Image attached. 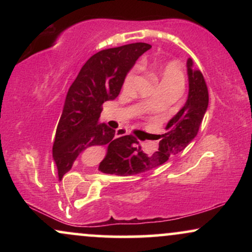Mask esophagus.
I'll return each mask as SVG.
<instances>
[{"label":"esophagus","instance_id":"esophagus-1","mask_svg":"<svg viewBox=\"0 0 252 252\" xmlns=\"http://www.w3.org/2000/svg\"><path fill=\"white\" fill-rule=\"evenodd\" d=\"M128 134H129L128 130L124 129V128H120V129L116 130V137H121V136H126Z\"/></svg>","mask_w":252,"mask_h":252}]
</instances>
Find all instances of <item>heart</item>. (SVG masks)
<instances>
[{
    "label": "heart",
    "mask_w": 252,
    "mask_h": 252,
    "mask_svg": "<svg viewBox=\"0 0 252 252\" xmlns=\"http://www.w3.org/2000/svg\"><path fill=\"white\" fill-rule=\"evenodd\" d=\"M143 67H150L153 73L158 78L160 82V89L163 88H173V89H184L185 85V76L182 72L181 66L175 62H168L164 63H146L143 62L141 63ZM136 68H132L131 71L126 74V79H124V88H130L131 84L134 83L136 77ZM148 105H152V102L148 103Z\"/></svg>",
    "instance_id": "heart-1"
}]
</instances>
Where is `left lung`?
I'll return each mask as SVG.
<instances>
[{
    "mask_svg": "<svg viewBox=\"0 0 252 252\" xmlns=\"http://www.w3.org/2000/svg\"><path fill=\"white\" fill-rule=\"evenodd\" d=\"M189 97L186 103L167 123L166 132L158 135V149L146 153L132 135H128L114 146L108 147L105 158L99 163L100 172L116 175H135L147 172L166 162L186 148L198 134L202 118L209 106V90L204 76L187 60Z\"/></svg>",
    "mask_w": 252,
    "mask_h": 252,
    "instance_id": "left-lung-1",
    "label": "left lung"
}]
</instances>
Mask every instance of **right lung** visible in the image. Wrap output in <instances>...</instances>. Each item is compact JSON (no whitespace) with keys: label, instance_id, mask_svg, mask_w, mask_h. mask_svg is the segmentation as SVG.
Wrapping results in <instances>:
<instances>
[{"label":"right lung","instance_id":"add662e5","mask_svg":"<svg viewBox=\"0 0 252 252\" xmlns=\"http://www.w3.org/2000/svg\"><path fill=\"white\" fill-rule=\"evenodd\" d=\"M150 47L148 43L136 42L108 48L84 63L68 89L53 143L60 180L80 153L96 146H114L128 136L115 138V130L98 121L103 103L120 94L126 73Z\"/></svg>","mask_w":252,"mask_h":252}]
</instances>
